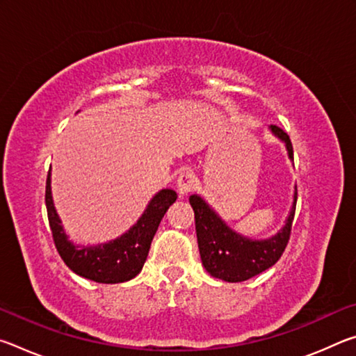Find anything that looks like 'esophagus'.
I'll list each match as a JSON object with an SVG mask.
<instances>
[{
    "mask_svg": "<svg viewBox=\"0 0 356 356\" xmlns=\"http://www.w3.org/2000/svg\"><path fill=\"white\" fill-rule=\"evenodd\" d=\"M196 185H197V179L191 171H182L179 174L177 191H179L180 196L188 195V193H191L193 190L196 188Z\"/></svg>",
    "mask_w": 356,
    "mask_h": 356,
    "instance_id": "obj_1",
    "label": "esophagus"
}]
</instances>
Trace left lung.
I'll use <instances>...</instances> for the list:
<instances>
[{"mask_svg":"<svg viewBox=\"0 0 356 356\" xmlns=\"http://www.w3.org/2000/svg\"><path fill=\"white\" fill-rule=\"evenodd\" d=\"M270 129L280 140L286 143L289 156L293 159V147L289 135L276 125H272ZM190 204L195 210L197 246H200L202 265L215 278L227 282H240L265 272L280 261L291 238L297 191L286 226L275 237L261 242L238 236L232 229H229L200 196H190Z\"/></svg>","mask_w":356,"mask_h":356,"instance_id":"8db88e82","label":"left lung"}]
</instances>
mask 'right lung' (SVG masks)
I'll return each instance as SVG.
<instances>
[{"label":"right lung","mask_w":356,"mask_h":356,"mask_svg":"<svg viewBox=\"0 0 356 356\" xmlns=\"http://www.w3.org/2000/svg\"><path fill=\"white\" fill-rule=\"evenodd\" d=\"M176 200V191L161 190L150 201L146 212L127 234L106 245L80 250L69 242L63 231L61 221L58 218L51 200L50 174L47 176L45 185L48 222H50L53 242H55L59 256L72 272L86 280L104 282V284L129 281L141 272L160 221L165 216L168 207Z\"/></svg>","instance_id":"add662e5"}]
</instances>
